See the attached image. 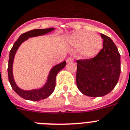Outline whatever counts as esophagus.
<instances>
[{
    "label": "esophagus",
    "instance_id": "esophagus-1",
    "mask_svg": "<svg viewBox=\"0 0 130 130\" xmlns=\"http://www.w3.org/2000/svg\"><path fill=\"white\" fill-rule=\"evenodd\" d=\"M66 61H67V63H72V62H73V59L71 58V57H69V58L67 59V60H66Z\"/></svg>",
    "mask_w": 130,
    "mask_h": 130
}]
</instances>
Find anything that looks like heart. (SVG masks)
<instances>
[{
  "mask_svg": "<svg viewBox=\"0 0 130 130\" xmlns=\"http://www.w3.org/2000/svg\"><path fill=\"white\" fill-rule=\"evenodd\" d=\"M68 43L73 47L79 49L81 56L87 59L96 56L103 45L102 39L99 35L83 31H77L71 35Z\"/></svg>",
  "mask_w": 130,
  "mask_h": 130,
  "instance_id": "1",
  "label": "heart"
}]
</instances>
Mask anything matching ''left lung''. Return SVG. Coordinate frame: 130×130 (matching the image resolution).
I'll return each instance as SVG.
<instances>
[{"mask_svg":"<svg viewBox=\"0 0 130 130\" xmlns=\"http://www.w3.org/2000/svg\"><path fill=\"white\" fill-rule=\"evenodd\" d=\"M103 47L96 56L77 60L76 83L78 90L91 97L103 96L110 92L120 75V55L110 38L100 34Z\"/></svg>","mask_w":130,"mask_h":130,"instance_id":"8db88e82","label":"left lung"}]
</instances>
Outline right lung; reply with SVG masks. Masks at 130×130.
<instances>
[{"label":"right lung","instance_id":"obj_1","mask_svg":"<svg viewBox=\"0 0 130 130\" xmlns=\"http://www.w3.org/2000/svg\"><path fill=\"white\" fill-rule=\"evenodd\" d=\"M55 30V28H50L46 29H36V30H30L24 33L19 37L17 41L13 45L10 52L9 60H8V80H9L10 85L13 90L18 94L20 96H21L24 99L28 100H33V101H38V100H43L50 96L53 92L55 87V78L56 76L60 71L63 69L66 65V61H63L59 63L58 65H55L51 69L49 73L47 80L45 85L43 86L40 89H33V90H25L21 89L17 86L14 79L12 73V65L14 59L15 54H16L18 47L22 43L27 40L28 38L32 37H36L39 36L46 34L50 33Z\"/></svg>","mask_w":130,"mask_h":130}]
</instances>
